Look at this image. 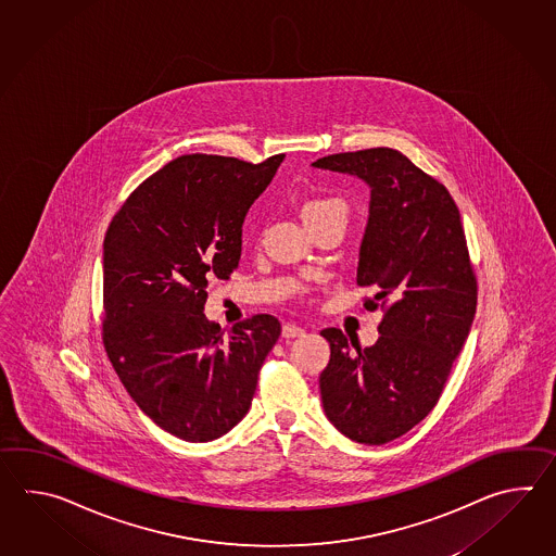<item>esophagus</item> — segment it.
<instances>
[{
    "mask_svg": "<svg viewBox=\"0 0 556 556\" xmlns=\"http://www.w3.org/2000/svg\"><path fill=\"white\" fill-rule=\"evenodd\" d=\"M306 330L304 328H300V326H295V324H283L282 326V336L286 340H292V338H300V336H304Z\"/></svg>",
    "mask_w": 556,
    "mask_h": 556,
    "instance_id": "1",
    "label": "esophagus"
}]
</instances>
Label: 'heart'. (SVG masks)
Listing matches in <instances>:
<instances>
[{
    "label": "heart",
    "instance_id": "heart-1",
    "mask_svg": "<svg viewBox=\"0 0 556 556\" xmlns=\"http://www.w3.org/2000/svg\"><path fill=\"white\" fill-rule=\"evenodd\" d=\"M345 202L340 197H314V199H307L302 206V214H304V220H309L314 216L326 213H343L345 214Z\"/></svg>",
    "mask_w": 556,
    "mask_h": 556
}]
</instances>
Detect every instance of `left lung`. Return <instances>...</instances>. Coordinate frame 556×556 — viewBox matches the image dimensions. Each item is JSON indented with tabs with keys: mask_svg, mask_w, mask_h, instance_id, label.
<instances>
[{
	"mask_svg": "<svg viewBox=\"0 0 556 556\" xmlns=\"http://www.w3.org/2000/svg\"><path fill=\"white\" fill-rule=\"evenodd\" d=\"M312 165L371 189L357 283L378 288L364 302L369 312L383 309L378 342L362 350L338 328L321 330L331 354L319 391L345 438L383 445L438 405L471 330L477 278L462 214L450 190L395 149L328 154Z\"/></svg>",
	"mask_w": 556,
	"mask_h": 556,
	"instance_id": "left-lung-1",
	"label": "left lung"
}]
</instances>
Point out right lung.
Segmentation results:
<instances>
[{
	"instance_id": "add662e5",
	"label": "right lung",
	"mask_w": 556,
	"mask_h": 556,
	"mask_svg": "<svg viewBox=\"0 0 556 556\" xmlns=\"http://www.w3.org/2000/svg\"><path fill=\"white\" fill-rule=\"evenodd\" d=\"M286 154L252 165L182 154L142 180L103 242V343L125 390L154 424L190 443L223 438L249 414L280 321L258 314L220 330L202 314L228 280L242 223Z\"/></svg>"
}]
</instances>
